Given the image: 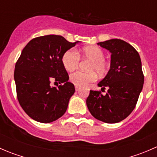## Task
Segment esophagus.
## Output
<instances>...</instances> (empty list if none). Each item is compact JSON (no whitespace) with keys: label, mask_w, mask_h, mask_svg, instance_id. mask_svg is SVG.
<instances>
[{"label":"esophagus","mask_w":157,"mask_h":157,"mask_svg":"<svg viewBox=\"0 0 157 157\" xmlns=\"http://www.w3.org/2000/svg\"><path fill=\"white\" fill-rule=\"evenodd\" d=\"M75 90H76V91H79V90H80V87H79V86H75Z\"/></svg>","instance_id":"1"}]
</instances>
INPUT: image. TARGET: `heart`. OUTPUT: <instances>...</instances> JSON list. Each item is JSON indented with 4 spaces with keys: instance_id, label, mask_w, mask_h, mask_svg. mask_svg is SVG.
Returning <instances> with one entry per match:
<instances>
[{
    "instance_id": "1",
    "label": "heart",
    "mask_w": 157,
    "mask_h": 157,
    "mask_svg": "<svg viewBox=\"0 0 157 157\" xmlns=\"http://www.w3.org/2000/svg\"><path fill=\"white\" fill-rule=\"evenodd\" d=\"M80 56L83 58L91 60L89 66V71H94L100 76H104L108 72L109 66L105 61V54L100 48L97 46L85 47L77 53L74 49H68L62 56V64L64 68L68 71H73L78 67L80 64ZM94 71L83 72L77 71L70 76V80L75 86L85 87L97 79Z\"/></svg>"
}]
</instances>
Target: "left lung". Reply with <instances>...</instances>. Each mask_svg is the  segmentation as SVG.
Segmentation results:
<instances>
[{"mask_svg":"<svg viewBox=\"0 0 157 157\" xmlns=\"http://www.w3.org/2000/svg\"><path fill=\"white\" fill-rule=\"evenodd\" d=\"M98 45L112 53L110 70L98 83L106 94L90 90L86 105L91 115L105 123H117L126 118L136 106L143 89L144 76L138 52L129 43L113 39Z\"/></svg>","mask_w":157,"mask_h":157,"instance_id":"8db88e82","label":"left lung"}]
</instances>
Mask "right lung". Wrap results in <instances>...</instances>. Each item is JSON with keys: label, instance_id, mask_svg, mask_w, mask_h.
<instances>
[{"label": "right lung", "instance_id": "right-lung-1", "mask_svg": "<svg viewBox=\"0 0 157 157\" xmlns=\"http://www.w3.org/2000/svg\"><path fill=\"white\" fill-rule=\"evenodd\" d=\"M77 42H70L61 36L48 35L34 38L22 51L14 70L17 99L35 121L50 123L65 113L75 88L68 82L62 56ZM52 80L61 85L52 88Z\"/></svg>", "mask_w": 157, "mask_h": 157}]
</instances>
